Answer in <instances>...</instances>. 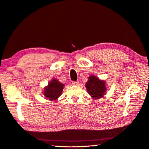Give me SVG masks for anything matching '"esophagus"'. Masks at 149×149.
<instances>
[{"mask_svg":"<svg viewBox=\"0 0 149 149\" xmlns=\"http://www.w3.org/2000/svg\"><path fill=\"white\" fill-rule=\"evenodd\" d=\"M72 84L74 86H77L79 84V82L78 81H73L72 82Z\"/></svg>","mask_w":149,"mask_h":149,"instance_id":"34e87169","label":"esophagus"}]
</instances>
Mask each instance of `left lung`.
I'll return each mask as SVG.
<instances>
[{"label":"left lung","instance_id":"obj_1","mask_svg":"<svg viewBox=\"0 0 149 149\" xmlns=\"http://www.w3.org/2000/svg\"><path fill=\"white\" fill-rule=\"evenodd\" d=\"M88 93L94 100L101 98L106 92V83L102 80H100L94 76H90L88 81L86 83Z\"/></svg>","mask_w":149,"mask_h":149}]
</instances>
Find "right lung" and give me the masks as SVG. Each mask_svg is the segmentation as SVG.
Here are the masks:
<instances>
[{"instance_id":"add662e5","label":"right lung","mask_w":149,"mask_h":149,"mask_svg":"<svg viewBox=\"0 0 149 149\" xmlns=\"http://www.w3.org/2000/svg\"><path fill=\"white\" fill-rule=\"evenodd\" d=\"M63 86V84L60 83L57 79H53L49 83L48 86L45 88L44 95L50 101L56 100L61 95Z\"/></svg>"}]
</instances>
